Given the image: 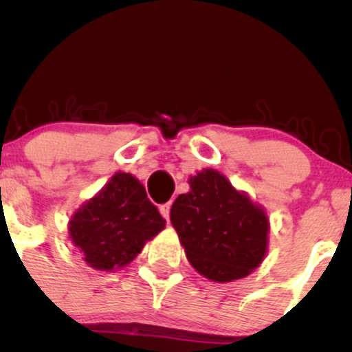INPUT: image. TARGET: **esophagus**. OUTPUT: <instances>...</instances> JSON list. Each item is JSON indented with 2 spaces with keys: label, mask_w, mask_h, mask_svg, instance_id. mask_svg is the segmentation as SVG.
<instances>
[{
  "label": "esophagus",
  "mask_w": 352,
  "mask_h": 352,
  "mask_svg": "<svg viewBox=\"0 0 352 352\" xmlns=\"http://www.w3.org/2000/svg\"><path fill=\"white\" fill-rule=\"evenodd\" d=\"M170 207H172V204H170V201H168V204H164V205H160V207H159L160 213H162V217H164L165 220H167V221H168V218H170Z\"/></svg>",
  "instance_id": "obj_1"
}]
</instances>
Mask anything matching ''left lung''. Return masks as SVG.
Instances as JSON below:
<instances>
[{
    "label": "left lung",
    "mask_w": 352,
    "mask_h": 352,
    "mask_svg": "<svg viewBox=\"0 0 352 352\" xmlns=\"http://www.w3.org/2000/svg\"><path fill=\"white\" fill-rule=\"evenodd\" d=\"M190 192L170 208V221L190 265L208 280L248 276L268 250L270 220L245 192L213 168L190 177Z\"/></svg>",
    "instance_id": "1"
}]
</instances>
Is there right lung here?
Here are the masks:
<instances>
[{
	"mask_svg": "<svg viewBox=\"0 0 352 352\" xmlns=\"http://www.w3.org/2000/svg\"><path fill=\"white\" fill-rule=\"evenodd\" d=\"M165 227V220L147 199L144 185L131 173L117 172L98 195L74 212L69 236L94 270L122 268Z\"/></svg>",
	"mask_w": 352,
	"mask_h": 352,
	"instance_id": "obj_1",
	"label": "right lung"
}]
</instances>
